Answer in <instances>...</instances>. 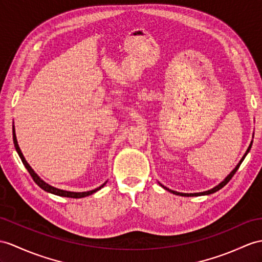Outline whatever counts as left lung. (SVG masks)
<instances>
[{
    "label": "left lung",
    "instance_id": "8db88e82",
    "mask_svg": "<svg viewBox=\"0 0 262 262\" xmlns=\"http://www.w3.org/2000/svg\"><path fill=\"white\" fill-rule=\"evenodd\" d=\"M251 145H252V142L250 143V145H249V148H248V150H247V152L245 153V156L244 157H242V159H241V160H240V162L238 163V165H237V167H235L232 171H231V173L230 174H229L227 178H226V179L225 180H223L221 183H219L218 184V186H216V187H214L213 189H211V190H208V191H205V192H199V193H180V192H177V191H173V190H170V189H168L167 187H164V186H162V184H161V186L165 189V190H168V191H170V192H172V193H173V194H177V195H181V196H193V195H206V194H211V193H214V192H216V191H218V190H220L221 188H223V187H225L226 186V184L229 182V181H230L231 180V178L234 176V173H235V172H237V170L239 169V167H240V164H241V162L242 161H244V159L246 158V156H247V153L249 152V150H250L251 149Z\"/></svg>",
    "mask_w": 262,
    "mask_h": 262
}]
</instances>
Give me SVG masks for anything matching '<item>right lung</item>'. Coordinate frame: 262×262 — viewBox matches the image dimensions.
<instances>
[{
  "label": "right lung",
  "instance_id": "1",
  "mask_svg": "<svg viewBox=\"0 0 262 262\" xmlns=\"http://www.w3.org/2000/svg\"><path fill=\"white\" fill-rule=\"evenodd\" d=\"M13 142H14L15 150H16V152L18 153V156H20L21 160H22V162H23V164H24V167L27 168V170L29 171V173H30V176L32 177V179L34 180V182L37 184V186H39L41 189H43L44 191H47V192L53 193V194H55V195H60V196H67V198H75V199H76V198H84V196L90 195V194H92V193H94V192H97L98 190H100L101 188H103V187L105 186V183H106V182H104V183L102 184V186H100L99 188L94 189V190H91V191H86V192H71V191H64V190H60V189H56V188H54V187H52V186H50V184H48V183L44 182L43 180H41V178H40L39 176H37V174L35 173V172L33 171V169H32V168L30 167L29 163L27 162V160H25V159H24V157H23V155H22V152H21L20 148H18L17 140H16V137H15L14 126H13Z\"/></svg>",
  "mask_w": 262,
  "mask_h": 262
}]
</instances>
